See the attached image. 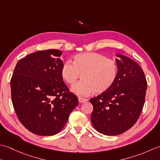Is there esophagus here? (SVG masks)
<instances>
[{
  "label": "esophagus",
  "instance_id": "34e87169",
  "mask_svg": "<svg viewBox=\"0 0 160 160\" xmlns=\"http://www.w3.org/2000/svg\"><path fill=\"white\" fill-rule=\"evenodd\" d=\"M78 100H79V102H80V103H83V102H84L87 101V99H84V98H78Z\"/></svg>",
  "mask_w": 160,
  "mask_h": 160
}]
</instances>
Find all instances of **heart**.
<instances>
[{
  "label": "heart",
  "instance_id": "obj_1",
  "mask_svg": "<svg viewBox=\"0 0 160 160\" xmlns=\"http://www.w3.org/2000/svg\"><path fill=\"white\" fill-rule=\"evenodd\" d=\"M118 65L113 60L93 52L82 53L73 57V64L66 61L60 74L65 82L72 85L82 75V80L71 87L78 96H88L94 92L100 94L109 90L118 76Z\"/></svg>",
  "mask_w": 160,
  "mask_h": 160
}]
</instances>
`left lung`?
Returning a JSON list of instances; mask_svg holds the SVG:
<instances>
[{
	"label": "left lung",
	"mask_w": 160,
	"mask_h": 160,
	"mask_svg": "<svg viewBox=\"0 0 160 160\" xmlns=\"http://www.w3.org/2000/svg\"><path fill=\"white\" fill-rule=\"evenodd\" d=\"M118 76L106 92L90 99L93 110L91 120L100 133L117 135L137 122L143 108L147 82L144 71L129 58L116 54Z\"/></svg>",
	"instance_id": "left-lung-1"
}]
</instances>
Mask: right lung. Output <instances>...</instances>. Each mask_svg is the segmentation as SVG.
<instances>
[{
    "mask_svg": "<svg viewBox=\"0 0 160 160\" xmlns=\"http://www.w3.org/2000/svg\"><path fill=\"white\" fill-rule=\"evenodd\" d=\"M62 53L58 49L30 53L13 71L10 82L13 108L22 124L36 135L58 133L78 104L61 76Z\"/></svg>",
    "mask_w": 160,
    "mask_h": 160,
    "instance_id": "obj_1",
    "label": "right lung"
}]
</instances>
